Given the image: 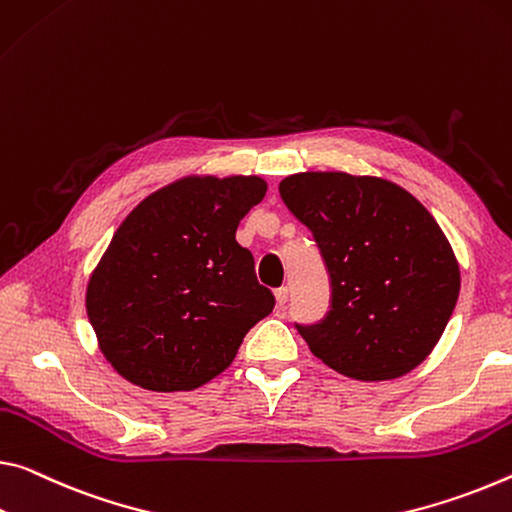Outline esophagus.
I'll use <instances>...</instances> for the list:
<instances>
[{"instance_id":"obj_1","label":"esophagus","mask_w":512,"mask_h":512,"mask_svg":"<svg viewBox=\"0 0 512 512\" xmlns=\"http://www.w3.org/2000/svg\"><path fill=\"white\" fill-rule=\"evenodd\" d=\"M287 298H289V289H287V287L275 289V303H278V307L285 305V303H287Z\"/></svg>"}]
</instances>
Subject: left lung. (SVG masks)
Wrapping results in <instances>:
<instances>
[{"instance_id": "8db88e82", "label": "left lung", "mask_w": 512, "mask_h": 512, "mask_svg": "<svg viewBox=\"0 0 512 512\" xmlns=\"http://www.w3.org/2000/svg\"><path fill=\"white\" fill-rule=\"evenodd\" d=\"M280 196L326 259L332 305L296 326L330 369L364 383L424 362L449 323L460 266L433 214L403 186L371 175L296 173Z\"/></svg>"}]
</instances>
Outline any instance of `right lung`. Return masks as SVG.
<instances>
[{
	"instance_id": "right-lung-1",
	"label": "right lung",
	"mask_w": 512,
	"mask_h": 512,
	"mask_svg": "<svg viewBox=\"0 0 512 512\" xmlns=\"http://www.w3.org/2000/svg\"><path fill=\"white\" fill-rule=\"evenodd\" d=\"M266 196L257 175H186L141 200L88 278L107 362L150 392H189L230 367L275 298L234 234Z\"/></svg>"
}]
</instances>
